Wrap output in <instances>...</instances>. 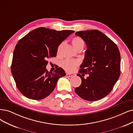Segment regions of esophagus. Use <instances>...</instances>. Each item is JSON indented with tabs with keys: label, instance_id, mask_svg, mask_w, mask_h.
Segmentation results:
<instances>
[{
	"label": "esophagus",
	"instance_id": "34e87169",
	"mask_svg": "<svg viewBox=\"0 0 133 133\" xmlns=\"http://www.w3.org/2000/svg\"><path fill=\"white\" fill-rule=\"evenodd\" d=\"M66 77L68 78V77H72L73 76V75L71 74V73H67L66 75Z\"/></svg>",
	"mask_w": 133,
	"mask_h": 133
}]
</instances>
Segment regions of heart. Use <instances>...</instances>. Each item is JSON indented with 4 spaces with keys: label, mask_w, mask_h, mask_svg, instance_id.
<instances>
[{
    "label": "heart",
    "mask_w": 133,
    "mask_h": 133,
    "mask_svg": "<svg viewBox=\"0 0 133 133\" xmlns=\"http://www.w3.org/2000/svg\"><path fill=\"white\" fill-rule=\"evenodd\" d=\"M72 43L73 46L77 51L83 49L84 46V42L83 39L79 37H75L72 39ZM62 44L59 45L57 52H58L60 50ZM80 61L78 60H71V59H67L63 61L61 63V66L64 70L67 72H72L79 65Z\"/></svg>",
    "instance_id": "1"
}]
</instances>
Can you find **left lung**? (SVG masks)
Returning a JSON list of instances; mask_svg holds the SVG:
<instances>
[{
    "instance_id": "left-lung-1",
    "label": "left lung",
    "mask_w": 133,
    "mask_h": 133,
    "mask_svg": "<svg viewBox=\"0 0 133 133\" xmlns=\"http://www.w3.org/2000/svg\"><path fill=\"white\" fill-rule=\"evenodd\" d=\"M87 49L78 76L82 79L76 94L84 100L95 101L112 90L121 73V55L116 44L101 32L94 29L77 32ZM85 74L89 75L86 78Z\"/></svg>"
}]
</instances>
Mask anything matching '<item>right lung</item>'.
I'll use <instances>...</instances> for the list:
<instances>
[{
    "mask_svg": "<svg viewBox=\"0 0 133 133\" xmlns=\"http://www.w3.org/2000/svg\"><path fill=\"white\" fill-rule=\"evenodd\" d=\"M74 32L39 27L18 42L11 69L17 89L24 96L32 100L44 99L53 91L59 78L66 75L61 67L53 73L48 72L47 60L56 57L60 44Z\"/></svg>",
    "mask_w": 133,
    "mask_h": 133,
    "instance_id": "obj_1",
    "label": "right lung"
}]
</instances>
